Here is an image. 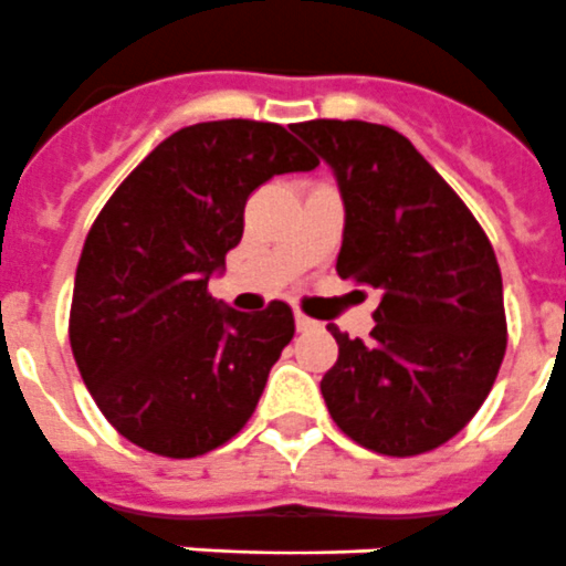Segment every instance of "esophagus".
Wrapping results in <instances>:
<instances>
[{"mask_svg":"<svg viewBox=\"0 0 566 566\" xmlns=\"http://www.w3.org/2000/svg\"><path fill=\"white\" fill-rule=\"evenodd\" d=\"M319 327V322L307 319L305 313H296V331H302V334H307V331H316Z\"/></svg>","mask_w":566,"mask_h":566,"instance_id":"1","label":"esophagus"}]
</instances>
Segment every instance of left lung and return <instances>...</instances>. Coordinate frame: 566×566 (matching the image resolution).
<instances>
[{
    "instance_id": "8db88e82",
    "label": "left lung",
    "mask_w": 566,
    "mask_h": 566,
    "mask_svg": "<svg viewBox=\"0 0 566 566\" xmlns=\"http://www.w3.org/2000/svg\"><path fill=\"white\" fill-rule=\"evenodd\" d=\"M334 169L345 207L336 273L382 293L371 339L327 325L339 359L325 406L350 440L431 452L483 406L506 350L495 250L467 203L400 132L365 120L293 126Z\"/></svg>"
}]
</instances>
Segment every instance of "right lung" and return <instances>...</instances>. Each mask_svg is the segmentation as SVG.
<instances>
[{
    "label": "right lung",
    "instance_id": "obj_1",
    "mask_svg": "<svg viewBox=\"0 0 566 566\" xmlns=\"http://www.w3.org/2000/svg\"><path fill=\"white\" fill-rule=\"evenodd\" d=\"M316 166L279 123H195L155 146L99 210L69 339L85 388L126 440L198 458L244 429L293 339V311L270 302L250 316L207 284L241 241L250 192Z\"/></svg>",
    "mask_w": 566,
    "mask_h": 566
}]
</instances>
